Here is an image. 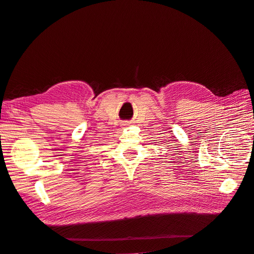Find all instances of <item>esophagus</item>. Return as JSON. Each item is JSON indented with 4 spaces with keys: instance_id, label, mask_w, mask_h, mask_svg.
<instances>
[{
    "instance_id": "obj_1",
    "label": "esophagus",
    "mask_w": 254,
    "mask_h": 254,
    "mask_svg": "<svg viewBox=\"0 0 254 254\" xmlns=\"http://www.w3.org/2000/svg\"><path fill=\"white\" fill-rule=\"evenodd\" d=\"M124 125H129V124H128V123H126V124H124Z\"/></svg>"
}]
</instances>
